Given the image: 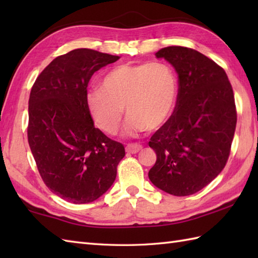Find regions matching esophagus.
I'll return each mask as SVG.
<instances>
[{"mask_svg":"<svg viewBox=\"0 0 258 258\" xmlns=\"http://www.w3.org/2000/svg\"><path fill=\"white\" fill-rule=\"evenodd\" d=\"M126 152L130 153V154H135V153H139L142 150V145L138 143H131L126 145Z\"/></svg>","mask_w":258,"mask_h":258,"instance_id":"esophagus-1","label":"esophagus"}]
</instances>
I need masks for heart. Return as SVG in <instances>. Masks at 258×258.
Instances as JSON below:
<instances>
[{"instance_id": "obj_1", "label": "heart", "mask_w": 258, "mask_h": 258, "mask_svg": "<svg viewBox=\"0 0 258 258\" xmlns=\"http://www.w3.org/2000/svg\"><path fill=\"white\" fill-rule=\"evenodd\" d=\"M177 98V80L162 62L122 64L103 76L101 89L87 94V105L98 127L114 135L125 112L127 135L154 131L166 122Z\"/></svg>"}]
</instances>
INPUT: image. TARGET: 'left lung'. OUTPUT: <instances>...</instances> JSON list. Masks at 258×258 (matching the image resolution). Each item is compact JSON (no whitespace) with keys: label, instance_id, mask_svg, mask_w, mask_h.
<instances>
[{"label":"left lung","instance_id":"obj_1","mask_svg":"<svg viewBox=\"0 0 258 258\" xmlns=\"http://www.w3.org/2000/svg\"><path fill=\"white\" fill-rule=\"evenodd\" d=\"M178 75L173 114L152 135L156 162L149 177L175 196L195 194L225 167L237 122L231 82L223 68L193 48L167 46L156 53Z\"/></svg>","mask_w":258,"mask_h":258}]
</instances>
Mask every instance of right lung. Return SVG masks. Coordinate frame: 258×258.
I'll return each mask as SVG.
<instances>
[{
  "instance_id": "obj_1",
  "label": "right lung",
  "mask_w": 258,
  "mask_h": 258,
  "mask_svg": "<svg viewBox=\"0 0 258 258\" xmlns=\"http://www.w3.org/2000/svg\"><path fill=\"white\" fill-rule=\"evenodd\" d=\"M119 56L91 48L59 55L37 76L29 100L27 140L43 182L74 204L97 200L116 178L123 144L96 128L87 85Z\"/></svg>"
}]
</instances>
